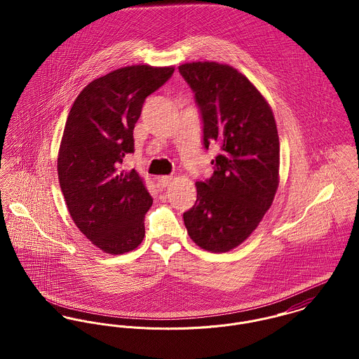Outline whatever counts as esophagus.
I'll return each mask as SVG.
<instances>
[{"instance_id": "34e87169", "label": "esophagus", "mask_w": 359, "mask_h": 359, "mask_svg": "<svg viewBox=\"0 0 359 359\" xmlns=\"http://www.w3.org/2000/svg\"><path fill=\"white\" fill-rule=\"evenodd\" d=\"M171 180H172V177L171 175H164V177H160L158 178V187L160 188H165V187H168L170 185V182H171Z\"/></svg>"}]
</instances>
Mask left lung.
Masks as SVG:
<instances>
[{
	"label": "left lung",
	"mask_w": 359,
	"mask_h": 359,
	"mask_svg": "<svg viewBox=\"0 0 359 359\" xmlns=\"http://www.w3.org/2000/svg\"><path fill=\"white\" fill-rule=\"evenodd\" d=\"M180 73L195 94L203 147L217 148L214 172L198 181V198L184 212L191 239L224 253L239 246L272 205L279 180V137L269 104L228 65L192 62Z\"/></svg>",
	"instance_id": "obj_1"
}]
</instances>
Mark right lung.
<instances>
[{
    "label": "right lung",
    "mask_w": 359,
    "mask_h": 359,
    "mask_svg": "<svg viewBox=\"0 0 359 359\" xmlns=\"http://www.w3.org/2000/svg\"><path fill=\"white\" fill-rule=\"evenodd\" d=\"M174 67L127 66L91 81L73 103L57 156V177L77 228L109 255L134 250L154 203L142 178L123 170L145 100Z\"/></svg>",
    "instance_id": "obj_1"
}]
</instances>
